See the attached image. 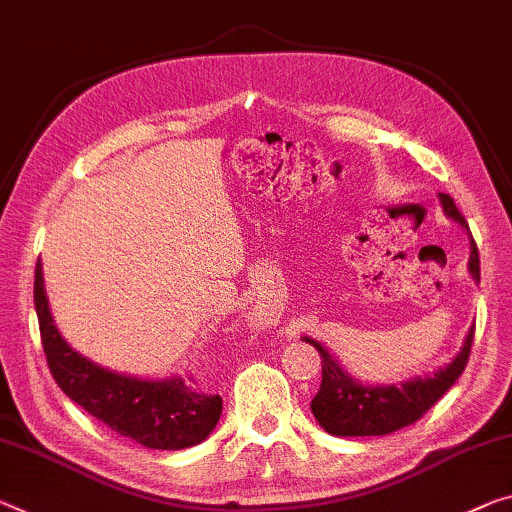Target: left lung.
<instances>
[{"label": "left lung", "instance_id": "left-lung-1", "mask_svg": "<svg viewBox=\"0 0 512 512\" xmlns=\"http://www.w3.org/2000/svg\"><path fill=\"white\" fill-rule=\"evenodd\" d=\"M444 212L455 219L462 229H467V219L455 208L453 199L448 194H439ZM471 238V256H469V272L476 283L481 281V261H478V247ZM474 325L465 338V345L455 355V359L446 368H439L435 375L414 377V380L400 384V387H364L352 380V377L338 366V361L329 355L327 348H322L318 341L304 336L306 343H311L318 350L322 364V382L311 400V412L316 421L325 428L329 435L336 437H377L389 435L400 428L412 426L419 421L432 405L437 403L444 393L453 387L455 380L465 371L471 343H474Z\"/></svg>", "mask_w": 512, "mask_h": 512}]
</instances>
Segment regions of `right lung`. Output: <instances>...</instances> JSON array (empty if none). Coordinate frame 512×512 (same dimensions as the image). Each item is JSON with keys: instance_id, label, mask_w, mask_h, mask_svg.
I'll return each instance as SVG.
<instances>
[{"instance_id": "obj_1", "label": "right lung", "mask_w": 512, "mask_h": 512, "mask_svg": "<svg viewBox=\"0 0 512 512\" xmlns=\"http://www.w3.org/2000/svg\"><path fill=\"white\" fill-rule=\"evenodd\" d=\"M34 304L47 366L54 382L82 410L119 435L157 451H180L206 439L222 416V398L199 382L171 377L148 382L93 364L70 348L54 325L43 286L41 258L34 274Z\"/></svg>"}]
</instances>
